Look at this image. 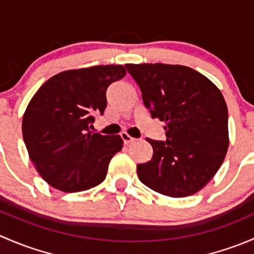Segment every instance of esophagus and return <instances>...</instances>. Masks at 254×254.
I'll return each mask as SVG.
<instances>
[{
    "label": "esophagus",
    "instance_id": "34e87169",
    "mask_svg": "<svg viewBox=\"0 0 254 254\" xmlns=\"http://www.w3.org/2000/svg\"><path fill=\"white\" fill-rule=\"evenodd\" d=\"M120 137L123 139V142H124V145H129V143L135 141L134 137H131L129 134H127V132H122V134H120Z\"/></svg>",
    "mask_w": 254,
    "mask_h": 254
}]
</instances>
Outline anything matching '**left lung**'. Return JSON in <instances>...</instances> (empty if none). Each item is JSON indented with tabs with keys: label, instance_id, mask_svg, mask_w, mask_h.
Segmentation results:
<instances>
[{
	"label": "left lung",
	"instance_id": "obj_1",
	"mask_svg": "<svg viewBox=\"0 0 254 254\" xmlns=\"http://www.w3.org/2000/svg\"><path fill=\"white\" fill-rule=\"evenodd\" d=\"M151 117L166 122V140L146 139L152 158L137 165L145 186L172 198L200 190L222 165L229 147V112L220 89L181 65H125Z\"/></svg>",
	"mask_w": 254,
	"mask_h": 254
}]
</instances>
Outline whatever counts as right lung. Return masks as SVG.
I'll return each mask as SVG.
<instances>
[{"instance_id":"add662e5","label":"right lung","mask_w":254,"mask_h":254,"mask_svg":"<svg viewBox=\"0 0 254 254\" xmlns=\"http://www.w3.org/2000/svg\"><path fill=\"white\" fill-rule=\"evenodd\" d=\"M125 73L122 65L64 71L34 94L23 117V139L35 168L51 187L75 193L104 181L123 140L92 134V124L106 111L108 87Z\"/></svg>"}]
</instances>
